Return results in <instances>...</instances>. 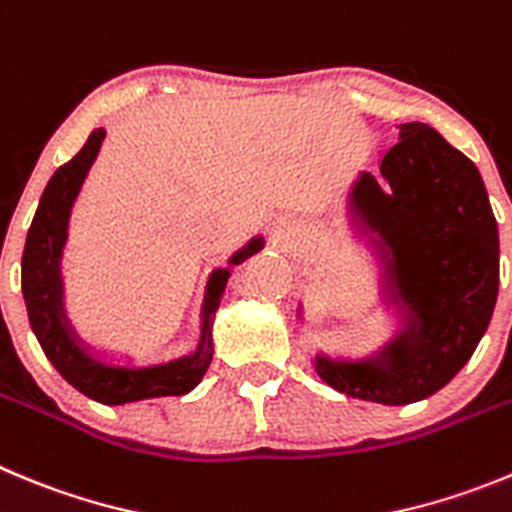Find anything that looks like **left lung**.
Here are the masks:
<instances>
[{
    "label": "left lung",
    "mask_w": 512,
    "mask_h": 512,
    "mask_svg": "<svg viewBox=\"0 0 512 512\" xmlns=\"http://www.w3.org/2000/svg\"><path fill=\"white\" fill-rule=\"evenodd\" d=\"M355 205L393 251V297L414 309L386 365L314 368L335 391L403 406L437 393L472 358L490 325L500 279L498 220L475 162L431 126L401 124L381 177L365 172Z\"/></svg>",
    "instance_id": "obj_1"
}]
</instances>
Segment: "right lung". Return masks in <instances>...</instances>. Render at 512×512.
Instances as JSON below:
<instances>
[{
  "mask_svg": "<svg viewBox=\"0 0 512 512\" xmlns=\"http://www.w3.org/2000/svg\"><path fill=\"white\" fill-rule=\"evenodd\" d=\"M103 139H106V129L101 126L88 137L81 152L55 170L48 187L42 192L37 213L32 218L30 231H27L25 253H22V294H25L27 317H30L32 332H35L37 342L45 350L50 363L83 396L93 398L98 403H109V406L162 396H185V393L198 386L200 378L208 370L210 358H213L210 327H213L215 309H218L225 281H228V271L225 269L215 271L210 276L208 299H205L203 312V337H200L198 353L192 358L175 360L170 365L126 370L96 363L75 345L73 337L63 327V320H60L58 259L60 248L65 243V225H68L70 205H73L75 195L81 190L93 159L98 157ZM261 246H264L261 238H256L233 256L231 264H241L246 256L256 253Z\"/></svg>",
  "mask_w": 512,
  "mask_h": 512,
  "instance_id": "1",
  "label": "right lung"
}]
</instances>
